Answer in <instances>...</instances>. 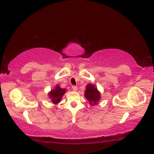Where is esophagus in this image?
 <instances>
[{
  "label": "esophagus",
  "mask_w": 154,
  "mask_h": 154,
  "mask_svg": "<svg viewBox=\"0 0 154 154\" xmlns=\"http://www.w3.org/2000/svg\"><path fill=\"white\" fill-rule=\"evenodd\" d=\"M72 90H73L74 91H76L78 90V87H77L76 86H74V85H73V86L72 87Z\"/></svg>",
  "instance_id": "1"
}]
</instances>
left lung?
I'll use <instances>...</instances> for the list:
<instances>
[{
	"instance_id": "obj_1",
	"label": "left lung",
	"mask_w": 154,
	"mask_h": 154,
	"mask_svg": "<svg viewBox=\"0 0 154 154\" xmlns=\"http://www.w3.org/2000/svg\"><path fill=\"white\" fill-rule=\"evenodd\" d=\"M85 97L92 105H96L100 100V92L97 91L94 85L89 83L86 86Z\"/></svg>"
}]
</instances>
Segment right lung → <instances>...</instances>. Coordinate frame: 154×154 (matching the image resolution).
Wrapping results in <instances>:
<instances>
[{"instance_id": "right-lung-1", "label": "right lung", "mask_w": 154, "mask_h": 154, "mask_svg": "<svg viewBox=\"0 0 154 154\" xmlns=\"http://www.w3.org/2000/svg\"><path fill=\"white\" fill-rule=\"evenodd\" d=\"M66 92V89L60 88L59 85H58L56 86L54 89L51 91L49 93V97L54 104H57L61 101L62 97Z\"/></svg>"}]
</instances>
